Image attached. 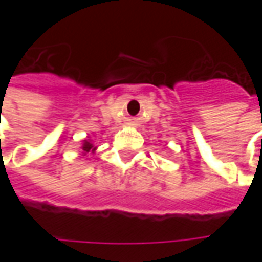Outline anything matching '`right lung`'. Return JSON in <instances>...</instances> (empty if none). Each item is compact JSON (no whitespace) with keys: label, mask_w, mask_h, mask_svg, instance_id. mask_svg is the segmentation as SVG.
I'll list each match as a JSON object with an SVG mask.
<instances>
[{"label":"right lung","mask_w":262,"mask_h":262,"mask_svg":"<svg viewBox=\"0 0 262 262\" xmlns=\"http://www.w3.org/2000/svg\"><path fill=\"white\" fill-rule=\"evenodd\" d=\"M81 153L82 156H85L86 159H88V154H95L97 151V147L92 144L91 139H85V140H82V144H81Z\"/></svg>","instance_id":"right-lung-1"}]
</instances>
